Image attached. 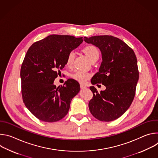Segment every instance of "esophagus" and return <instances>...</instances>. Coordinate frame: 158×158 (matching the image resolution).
I'll use <instances>...</instances> for the list:
<instances>
[{
	"instance_id": "34e87169",
	"label": "esophagus",
	"mask_w": 158,
	"mask_h": 158,
	"mask_svg": "<svg viewBox=\"0 0 158 158\" xmlns=\"http://www.w3.org/2000/svg\"><path fill=\"white\" fill-rule=\"evenodd\" d=\"M80 87H81V89H85L86 86L84 84H80Z\"/></svg>"
}]
</instances>
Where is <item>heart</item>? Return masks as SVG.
<instances>
[{"label":"heart","instance_id":"heart-1","mask_svg":"<svg viewBox=\"0 0 158 158\" xmlns=\"http://www.w3.org/2000/svg\"><path fill=\"white\" fill-rule=\"evenodd\" d=\"M83 51L85 53V54L87 56V57L91 60L92 62L93 60L98 59L99 56V52L98 49V48L93 46V45H89V46H85L83 49ZM74 59V53L73 52H70L66 58V65L68 67H71L73 63ZM91 74L88 72L81 71V70H77L76 71L73 75L72 77L74 79H75L77 81H79L80 82L84 83L86 82L90 77H91Z\"/></svg>","mask_w":158,"mask_h":158}]
</instances>
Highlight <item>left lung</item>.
Segmentation results:
<instances>
[{
    "instance_id": "left-lung-1",
    "label": "left lung",
    "mask_w": 158,
    "mask_h": 158,
    "mask_svg": "<svg viewBox=\"0 0 158 158\" xmlns=\"http://www.w3.org/2000/svg\"><path fill=\"white\" fill-rule=\"evenodd\" d=\"M84 40L98 47L102 54L99 72L91 83L106 87L99 93L94 86L90 87L93 98L89 102V110L99 121H114L128 109L136 94L139 79L136 56L127 44L114 36L84 37Z\"/></svg>"
}]
</instances>
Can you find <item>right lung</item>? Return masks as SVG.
Here are the masks:
<instances>
[{
    "label": "right lung",
    "instance_id": "obj_1",
    "mask_svg": "<svg viewBox=\"0 0 158 158\" xmlns=\"http://www.w3.org/2000/svg\"><path fill=\"white\" fill-rule=\"evenodd\" d=\"M82 37L51 35L34 42L28 49L20 69L23 102L40 121L53 123L67 114L71 101L80 91L73 79L63 85L54 84L68 54L82 42Z\"/></svg>",
    "mask_w": 158,
    "mask_h": 158
}]
</instances>
